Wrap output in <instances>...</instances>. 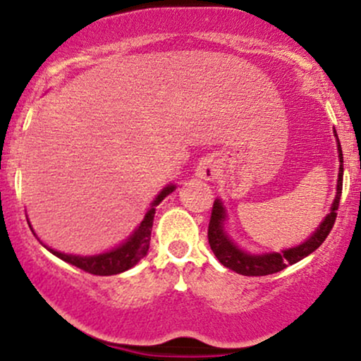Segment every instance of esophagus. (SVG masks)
<instances>
[{
	"instance_id": "obj_1",
	"label": "esophagus",
	"mask_w": 361,
	"mask_h": 361,
	"mask_svg": "<svg viewBox=\"0 0 361 361\" xmlns=\"http://www.w3.org/2000/svg\"><path fill=\"white\" fill-rule=\"evenodd\" d=\"M195 171H197L195 175L202 178V180L212 181L214 178L217 176V161H215L214 157H204V159L198 163V166Z\"/></svg>"
}]
</instances>
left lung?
I'll list each match as a JSON object with an SVG mask.
<instances>
[{
  "instance_id": "obj_1",
  "label": "left lung",
  "mask_w": 361,
  "mask_h": 361,
  "mask_svg": "<svg viewBox=\"0 0 361 361\" xmlns=\"http://www.w3.org/2000/svg\"><path fill=\"white\" fill-rule=\"evenodd\" d=\"M338 152H339V173H338V188H336V198H334L333 205H331V212L326 215L321 226L305 243L299 244L295 247H288V250L281 252H263V255H250V252L243 251L231 241L229 235L224 231V221H226V209H224L222 202L215 200L212 207V215H210L209 222V244L212 247L214 255L221 261L226 268L233 270L239 275L244 276H264L271 275V273L281 271L287 268L288 264L297 263L310 252H314L326 241L329 235L331 229H333L334 221H336V212L339 207V200H341L343 192V151L341 144L338 140Z\"/></svg>"
}]
</instances>
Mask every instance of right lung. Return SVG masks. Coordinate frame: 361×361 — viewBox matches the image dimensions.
<instances>
[{"mask_svg":"<svg viewBox=\"0 0 361 361\" xmlns=\"http://www.w3.org/2000/svg\"><path fill=\"white\" fill-rule=\"evenodd\" d=\"M175 185H168L156 197V200L151 204V209L147 210L144 215L142 222L139 224L137 229L134 231V234L127 239L126 243L120 244L118 247H114L111 251L102 252V255L94 256H76V255H66V252L54 251L51 247H47L52 255H56L57 258H61L66 263L74 264V267L81 268L82 271H88L91 275H100V276H109V275H117V273L127 271L128 268H132L134 264H137L149 251V241H151V231H152V221H154L156 214V205H159L164 200V197H168L169 193L175 190Z\"/></svg>","mask_w":361,"mask_h":361,"instance_id":"add662e5","label":"right lung"}]
</instances>
